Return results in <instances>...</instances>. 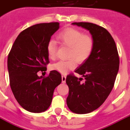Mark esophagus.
Returning a JSON list of instances; mask_svg holds the SVG:
<instances>
[{
    "instance_id": "esophagus-1",
    "label": "esophagus",
    "mask_w": 130,
    "mask_h": 130,
    "mask_svg": "<svg viewBox=\"0 0 130 130\" xmlns=\"http://www.w3.org/2000/svg\"><path fill=\"white\" fill-rule=\"evenodd\" d=\"M66 76L65 75H62V82L63 83H64L66 82Z\"/></svg>"
}]
</instances>
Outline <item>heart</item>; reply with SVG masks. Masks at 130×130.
Instances as JSON below:
<instances>
[{
  "label": "heart",
  "mask_w": 130,
  "mask_h": 130,
  "mask_svg": "<svg viewBox=\"0 0 130 130\" xmlns=\"http://www.w3.org/2000/svg\"><path fill=\"white\" fill-rule=\"evenodd\" d=\"M61 44L69 47L67 60H60L52 64V70L62 74H66L76 68V63L86 62L93 53L95 42L91 36L85 35L82 31L75 28H68L60 32L57 37ZM47 56L49 59L56 58L57 45L55 41L50 40L47 45Z\"/></svg>",
  "instance_id": "b5f03b06"
}]
</instances>
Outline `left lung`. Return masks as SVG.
<instances>
[{
  "label": "left lung",
  "instance_id": "left-lung-1",
  "mask_svg": "<svg viewBox=\"0 0 130 130\" xmlns=\"http://www.w3.org/2000/svg\"><path fill=\"white\" fill-rule=\"evenodd\" d=\"M72 24L89 30L95 42L91 57L75 70L85 81L73 74L67 75L66 79L69 88L67 106L74 113L86 114L99 108L112 91L119 58L114 39L104 28L89 22Z\"/></svg>",
  "mask_w": 130,
  "mask_h": 130
}]
</instances>
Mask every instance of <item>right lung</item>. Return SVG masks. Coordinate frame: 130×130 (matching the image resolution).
<instances>
[{"mask_svg":"<svg viewBox=\"0 0 130 130\" xmlns=\"http://www.w3.org/2000/svg\"><path fill=\"white\" fill-rule=\"evenodd\" d=\"M58 22L42 23L25 29L14 42L7 59L10 86L16 100L25 110L44 112L51 105L54 89L62 82L59 72H45L49 63L47 45L59 29Z\"/></svg>","mask_w":130,"mask_h":130,"instance_id":"right-lung-1","label":"right lung"}]
</instances>
